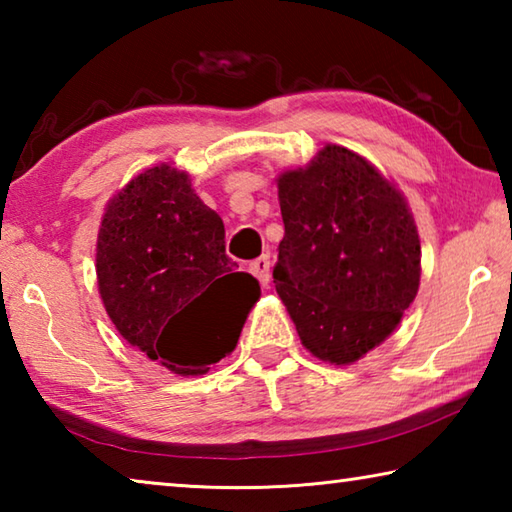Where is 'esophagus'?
Masks as SVG:
<instances>
[{
  "instance_id": "obj_1",
  "label": "esophagus",
  "mask_w": 512,
  "mask_h": 512,
  "mask_svg": "<svg viewBox=\"0 0 512 512\" xmlns=\"http://www.w3.org/2000/svg\"><path fill=\"white\" fill-rule=\"evenodd\" d=\"M250 273L257 277L262 287H268V282H271V257L262 255L255 262H250Z\"/></svg>"
}]
</instances>
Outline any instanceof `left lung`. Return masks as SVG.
Here are the masks:
<instances>
[{
    "instance_id": "1",
    "label": "left lung",
    "mask_w": 512,
    "mask_h": 512,
    "mask_svg": "<svg viewBox=\"0 0 512 512\" xmlns=\"http://www.w3.org/2000/svg\"><path fill=\"white\" fill-rule=\"evenodd\" d=\"M275 291L305 348L348 366L395 332L420 287V237L391 180L345 146L277 178Z\"/></svg>"
}]
</instances>
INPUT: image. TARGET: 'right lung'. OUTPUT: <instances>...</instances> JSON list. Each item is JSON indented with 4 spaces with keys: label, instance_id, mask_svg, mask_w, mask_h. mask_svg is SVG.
Returning <instances> with one entry per match:
<instances>
[{
    "label": "right lung",
    "instance_id": "right-lung-1",
    "mask_svg": "<svg viewBox=\"0 0 512 512\" xmlns=\"http://www.w3.org/2000/svg\"><path fill=\"white\" fill-rule=\"evenodd\" d=\"M97 282L112 325L176 375H203L235 350L259 282L225 255L221 216L185 171L158 164L110 198Z\"/></svg>",
    "mask_w": 512,
    "mask_h": 512
}]
</instances>
